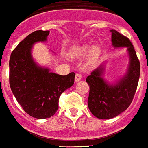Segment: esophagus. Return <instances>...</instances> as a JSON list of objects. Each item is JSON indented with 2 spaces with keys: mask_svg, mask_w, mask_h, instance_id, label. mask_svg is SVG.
<instances>
[{
  "mask_svg": "<svg viewBox=\"0 0 148 148\" xmlns=\"http://www.w3.org/2000/svg\"><path fill=\"white\" fill-rule=\"evenodd\" d=\"M81 79H82V75L80 74H76V75H75V78H74L75 82H78Z\"/></svg>",
  "mask_w": 148,
  "mask_h": 148,
  "instance_id": "34e87169",
  "label": "esophagus"
}]
</instances>
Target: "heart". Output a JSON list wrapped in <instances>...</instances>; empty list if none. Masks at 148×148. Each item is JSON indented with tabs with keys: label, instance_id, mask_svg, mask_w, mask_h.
<instances>
[{
	"label": "heart",
	"instance_id": "obj_1",
	"mask_svg": "<svg viewBox=\"0 0 148 148\" xmlns=\"http://www.w3.org/2000/svg\"><path fill=\"white\" fill-rule=\"evenodd\" d=\"M89 51V46L88 45H82V46L74 47L70 51V56L73 59L76 60H81L85 57L87 53ZM99 54V47L94 46L92 47L88 53V60L90 62H95L96 59L98 58Z\"/></svg>",
	"mask_w": 148,
	"mask_h": 148
}]
</instances>
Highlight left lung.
Listing matches in <instances>:
<instances>
[{"label":"left lung","instance_id":"8db88e82","mask_svg":"<svg viewBox=\"0 0 148 148\" xmlns=\"http://www.w3.org/2000/svg\"><path fill=\"white\" fill-rule=\"evenodd\" d=\"M110 32L113 47H126L130 62L125 74L114 83H110L103 77L105 63L95 69L86 78L89 86L88 108L99 119H113L130 107L137 88L140 72V61L129 38L115 29H110Z\"/></svg>","mask_w":148,"mask_h":148}]
</instances>
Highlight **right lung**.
<instances>
[{"label":"right lung","instance_id":"obj_1","mask_svg":"<svg viewBox=\"0 0 148 148\" xmlns=\"http://www.w3.org/2000/svg\"><path fill=\"white\" fill-rule=\"evenodd\" d=\"M49 30H36L18 44L9 60V84L13 95L29 115L38 119L52 117L59 108L61 94L74 85L75 74L60 75L34 60L35 43L45 42Z\"/></svg>","mask_w":148,"mask_h":148}]
</instances>
